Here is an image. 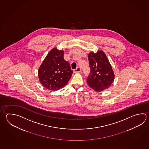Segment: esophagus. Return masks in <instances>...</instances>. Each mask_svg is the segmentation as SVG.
<instances>
[{"label":"esophagus","mask_w":149,"mask_h":149,"mask_svg":"<svg viewBox=\"0 0 149 149\" xmlns=\"http://www.w3.org/2000/svg\"><path fill=\"white\" fill-rule=\"evenodd\" d=\"M81 71V68L80 67H77L75 70H74V73H79Z\"/></svg>","instance_id":"1"}]
</instances>
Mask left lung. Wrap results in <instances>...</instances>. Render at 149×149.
I'll use <instances>...</instances> for the list:
<instances>
[{"label": "left lung", "instance_id": "1", "mask_svg": "<svg viewBox=\"0 0 149 149\" xmlns=\"http://www.w3.org/2000/svg\"><path fill=\"white\" fill-rule=\"evenodd\" d=\"M90 73L86 81L89 86L97 92L109 88L114 81V73L106 55L102 51L90 52L88 55Z\"/></svg>", "mask_w": 149, "mask_h": 149}]
</instances>
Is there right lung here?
Returning a JSON list of instances; mask_svg holds the SVG:
<instances>
[{"instance_id":"obj_1","label":"right lung","mask_w":149,"mask_h":149,"mask_svg":"<svg viewBox=\"0 0 149 149\" xmlns=\"http://www.w3.org/2000/svg\"><path fill=\"white\" fill-rule=\"evenodd\" d=\"M73 71L64 59V52L54 48L49 52L39 67L38 76L46 88L56 91L67 84Z\"/></svg>"}]
</instances>
